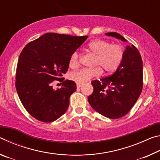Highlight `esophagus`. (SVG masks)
Segmentation results:
<instances>
[{
    "instance_id": "1",
    "label": "esophagus",
    "mask_w": 160,
    "mask_h": 160,
    "mask_svg": "<svg viewBox=\"0 0 160 160\" xmlns=\"http://www.w3.org/2000/svg\"><path fill=\"white\" fill-rule=\"evenodd\" d=\"M82 84H80V83H77V88H81V87H82Z\"/></svg>"
}]
</instances>
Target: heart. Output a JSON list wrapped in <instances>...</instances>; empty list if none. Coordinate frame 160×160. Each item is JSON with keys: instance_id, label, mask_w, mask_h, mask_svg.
Listing matches in <instances>:
<instances>
[{"instance_id": "b5f03b06", "label": "heart", "mask_w": 160, "mask_h": 160, "mask_svg": "<svg viewBox=\"0 0 160 160\" xmlns=\"http://www.w3.org/2000/svg\"><path fill=\"white\" fill-rule=\"evenodd\" d=\"M88 49L96 55L94 68H82L72 72L70 79L77 83L84 84L102 74V70L107 73L116 71L120 66L123 59L124 50L119 44L112 43L103 39H95L88 44ZM80 53L75 51L70 56L69 66L76 68L79 66Z\"/></svg>"}]
</instances>
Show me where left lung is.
Segmentation results:
<instances>
[{"mask_svg": "<svg viewBox=\"0 0 160 160\" xmlns=\"http://www.w3.org/2000/svg\"><path fill=\"white\" fill-rule=\"evenodd\" d=\"M123 42L126 39L116 32H108ZM142 61L138 48L128 46L120 66L109 77L92 82L94 91L88 97L91 107L102 116L115 119L127 114L140 95L143 82Z\"/></svg>", "mask_w": 160, "mask_h": 160, "instance_id": "obj_1", "label": "left lung"}]
</instances>
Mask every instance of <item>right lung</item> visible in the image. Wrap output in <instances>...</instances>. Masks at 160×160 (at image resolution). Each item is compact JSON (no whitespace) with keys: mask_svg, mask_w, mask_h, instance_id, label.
Segmentation results:
<instances>
[{"mask_svg":"<svg viewBox=\"0 0 160 160\" xmlns=\"http://www.w3.org/2000/svg\"><path fill=\"white\" fill-rule=\"evenodd\" d=\"M47 33L27 44L20 53L16 69L15 88L28 112L38 121L50 123L60 118L69 106V99L76 91L74 81L63 82L69 58L88 38ZM54 80L62 82L54 91Z\"/></svg>","mask_w":160,"mask_h":160,"instance_id":"1","label":"right lung"}]
</instances>
